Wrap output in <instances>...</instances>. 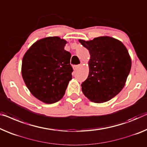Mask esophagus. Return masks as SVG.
Segmentation results:
<instances>
[{"label":"esophagus","instance_id":"obj_1","mask_svg":"<svg viewBox=\"0 0 147 147\" xmlns=\"http://www.w3.org/2000/svg\"><path fill=\"white\" fill-rule=\"evenodd\" d=\"M80 67V65H74L73 68H74V69L76 71V70H77Z\"/></svg>","mask_w":147,"mask_h":147}]
</instances>
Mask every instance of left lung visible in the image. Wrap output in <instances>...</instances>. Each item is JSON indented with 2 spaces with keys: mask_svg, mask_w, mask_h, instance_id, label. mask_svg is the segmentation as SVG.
Masks as SVG:
<instances>
[{
  "mask_svg": "<svg viewBox=\"0 0 147 147\" xmlns=\"http://www.w3.org/2000/svg\"><path fill=\"white\" fill-rule=\"evenodd\" d=\"M79 41L90 54L88 76L81 84L82 92L94 102L109 101L121 92L130 73L127 49L121 41L108 36Z\"/></svg>",
  "mask_w": 147,
  "mask_h": 147,
  "instance_id": "left-lung-1",
  "label": "left lung"
}]
</instances>
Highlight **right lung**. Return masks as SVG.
I'll list each match as a JSON object with an SVG mask.
<instances>
[{"label": "right lung", "instance_id": "1", "mask_svg": "<svg viewBox=\"0 0 147 147\" xmlns=\"http://www.w3.org/2000/svg\"><path fill=\"white\" fill-rule=\"evenodd\" d=\"M67 41L48 37L34 43L23 57L22 74L33 95L46 104L63 97L73 69L71 54L64 49Z\"/></svg>", "mask_w": 147, "mask_h": 147}]
</instances>
